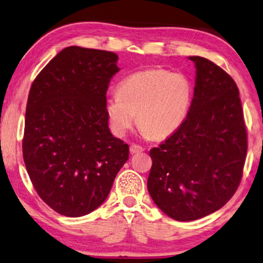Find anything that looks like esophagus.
<instances>
[{"label":"esophagus","instance_id":"esophagus-1","mask_svg":"<svg viewBox=\"0 0 263 263\" xmlns=\"http://www.w3.org/2000/svg\"><path fill=\"white\" fill-rule=\"evenodd\" d=\"M144 150H145V148L143 146H140V145H137V144H132L130 146V151H131L132 155L133 154H139V152H142Z\"/></svg>","mask_w":263,"mask_h":263}]
</instances>
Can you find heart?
<instances>
[{
  "label": "heart",
  "mask_w": 263,
  "mask_h": 263,
  "mask_svg": "<svg viewBox=\"0 0 263 263\" xmlns=\"http://www.w3.org/2000/svg\"><path fill=\"white\" fill-rule=\"evenodd\" d=\"M191 98V84L184 74L151 68L133 73L121 81L119 93L106 99L105 111L116 136L126 135L138 116L145 135L163 139L182 126Z\"/></svg>",
  "instance_id": "1"
}]
</instances>
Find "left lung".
I'll use <instances>...</instances> for the list:
<instances>
[{
	"label": "left lung",
	"instance_id": "left-lung-1",
	"mask_svg": "<svg viewBox=\"0 0 263 263\" xmlns=\"http://www.w3.org/2000/svg\"><path fill=\"white\" fill-rule=\"evenodd\" d=\"M182 126L150 150L147 190L163 213L177 221L213 214L240 185L248 148L237 85L224 69L201 57Z\"/></svg>",
	"mask_w": 263,
	"mask_h": 263
}]
</instances>
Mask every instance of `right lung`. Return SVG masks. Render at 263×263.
<instances>
[{
  "instance_id": "1",
  "label": "right lung",
  "mask_w": 263,
  "mask_h": 263,
  "mask_svg": "<svg viewBox=\"0 0 263 263\" xmlns=\"http://www.w3.org/2000/svg\"><path fill=\"white\" fill-rule=\"evenodd\" d=\"M118 55L70 46L31 84L22 154L34 189L58 214L80 217L109 194L128 145L112 136L105 111Z\"/></svg>"
}]
</instances>
